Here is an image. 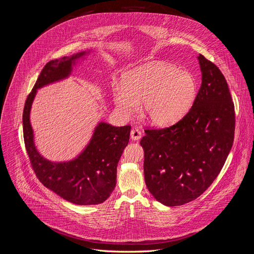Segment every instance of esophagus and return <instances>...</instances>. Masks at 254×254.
<instances>
[{
    "label": "esophagus",
    "instance_id": "34e87169",
    "mask_svg": "<svg viewBox=\"0 0 254 254\" xmlns=\"http://www.w3.org/2000/svg\"><path fill=\"white\" fill-rule=\"evenodd\" d=\"M140 137H141V132L137 128L131 129V131H130V138L132 140H138Z\"/></svg>",
    "mask_w": 254,
    "mask_h": 254
}]
</instances>
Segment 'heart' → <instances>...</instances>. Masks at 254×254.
Returning a JSON list of instances; mask_svg holds the SVG:
<instances>
[{"label":"heart","instance_id":"heart-1","mask_svg":"<svg viewBox=\"0 0 254 254\" xmlns=\"http://www.w3.org/2000/svg\"><path fill=\"white\" fill-rule=\"evenodd\" d=\"M196 90V80L190 71L152 62L125 72L113 98L123 117L135 115L140 104L144 120L154 127H165L180 121L190 111Z\"/></svg>","mask_w":254,"mask_h":254}]
</instances>
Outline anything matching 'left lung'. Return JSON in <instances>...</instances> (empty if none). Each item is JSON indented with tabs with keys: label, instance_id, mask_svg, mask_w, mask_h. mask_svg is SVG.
<instances>
[{
	"label": "left lung",
	"instance_id": "left-lung-1",
	"mask_svg": "<svg viewBox=\"0 0 254 254\" xmlns=\"http://www.w3.org/2000/svg\"><path fill=\"white\" fill-rule=\"evenodd\" d=\"M201 86L190 112L176 125L145 129L140 139L147 190L166 206L188 203L213 183L234 137V105L226 79L202 55Z\"/></svg>",
	"mask_w": 254,
	"mask_h": 254
}]
</instances>
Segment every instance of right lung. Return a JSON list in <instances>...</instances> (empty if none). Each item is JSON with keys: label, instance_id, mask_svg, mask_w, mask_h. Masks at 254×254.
<instances>
[{"label": "right lung", "instance_id": "right-lung-1", "mask_svg": "<svg viewBox=\"0 0 254 254\" xmlns=\"http://www.w3.org/2000/svg\"><path fill=\"white\" fill-rule=\"evenodd\" d=\"M92 51L49 62L42 69L28 96L23 113L24 140L33 170L40 182L68 202L91 205L104 202L117 185V166L129 140L130 126L113 127L101 122L80 153L66 161H52L44 157L35 143L30 115L39 89L67 78L73 66Z\"/></svg>", "mask_w": 254, "mask_h": 254}]
</instances>
